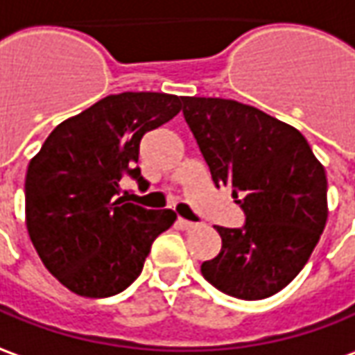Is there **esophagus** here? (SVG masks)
Segmentation results:
<instances>
[{
	"label": "esophagus",
	"mask_w": 355,
	"mask_h": 355,
	"mask_svg": "<svg viewBox=\"0 0 355 355\" xmlns=\"http://www.w3.org/2000/svg\"><path fill=\"white\" fill-rule=\"evenodd\" d=\"M178 224H180L183 230H195V228H197V224H195V222H189V220H185V218H178Z\"/></svg>",
	"instance_id": "34e87169"
}]
</instances>
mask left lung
Segmentation results:
<instances>
[{"label":"left lung","mask_w":355,"mask_h":355,"mask_svg":"<svg viewBox=\"0 0 355 355\" xmlns=\"http://www.w3.org/2000/svg\"><path fill=\"white\" fill-rule=\"evenodd\" d=\"M191 129L216 187L230 185L243 228H222V249L202 276L238 300H265L290 284L321 238L327 173L305 137L284 121L226 98L183 96Z\"/></svg>","instance_id":"left-lung-1"}]
</instances>
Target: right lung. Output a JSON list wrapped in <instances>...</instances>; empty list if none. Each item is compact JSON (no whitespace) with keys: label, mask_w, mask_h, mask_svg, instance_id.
<instances>
[{"label":"right lung","mask_w":355,"mask_h":355,"mask_svg":"<svg viewBox=\"0 0 355 355\" xmlns=\"http://www.w3.org/2000/svg\"><path fill=\"white\" fill-rule=\"evenodd\" d=\"M180 110L175 94H110L61 121L28 164V236L44 266L73 294L123 292L141 275L154 239L178 218L170 209L125 202L119 182L129 175L146 185L137 166L141 139Z\"/></svg>","instance_id":"1"}]
</instances>
